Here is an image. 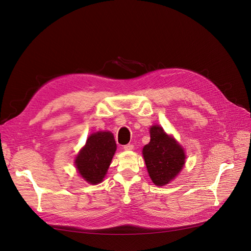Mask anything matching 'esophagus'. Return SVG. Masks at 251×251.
<instances>
[{"mask_svg": "<svg viewBox=\"0 0 251 251\" xmlns=\"http://www.w3.org/2000/svg\"><path fill=\"white\" fill-rule=\"evenodd\" d=\"M133 148H134V146H133V145H131V144L125 145V146L123 147V149H124L125 151H131V150H133Z\"/></svg>", "mask_w": 251, "mask_h": 251, "instance_id": "obj_1", "label": "esophagus"}]
</instances>
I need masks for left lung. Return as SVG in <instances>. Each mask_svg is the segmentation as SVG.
<instances>
[{
    "mask_svg": "<svg viewBox=\"0 0 251 251\" xmlns=\"http://www.w3.org/2000/svg\"><path fill=\"white\" fill-rule=\"evenodd\" d=\"M151 140L144 147L143 155L150 176L156 186H164L181 170L186 155L173 137L160 126H151Z\"/></svg>",
    "mask_w": 251,
    "mask_h": 251,
    "instance_id": "8db88e82",
    "label": "left lung"
}]
</instances>
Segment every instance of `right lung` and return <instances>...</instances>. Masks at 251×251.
I'll use <instances>...</instances> for the list:
<instances>
[{
    "label": "right lung",
    "mask_w": 251,
    "mask_h": 251,
    "mask_svg": "<svg viewBox=\"0 0 251 251\" xmlns=\"http://www.w3.org/2000/svg\"><path fill=\"white\" fill-rule=\"evenodd\" d=\"M117 149L111 132L91 134L75 159V167L82 177L96 184L102 180Z\"/></svg>",
    "instance_id": "add662e5"
}]
</instances>
